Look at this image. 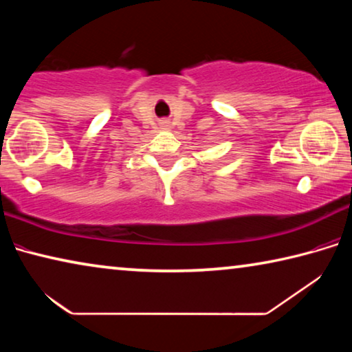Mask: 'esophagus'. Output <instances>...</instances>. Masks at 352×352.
I'll return each mask as SVG.
<instances>
[{"label": "esophagus", "instance_id": "34e87169", "mask_svg": "<svg viewBox=\"0 0 352 352\" xmlns=\"http://www.w3.org/2000/svg\"><path fill=\"white\" fill-rule=\"evenodd\" d=\"M164 124H166V122H164Z\"/></svg>", "mask_w": 352, "mask_h": 352}]
</instances>
